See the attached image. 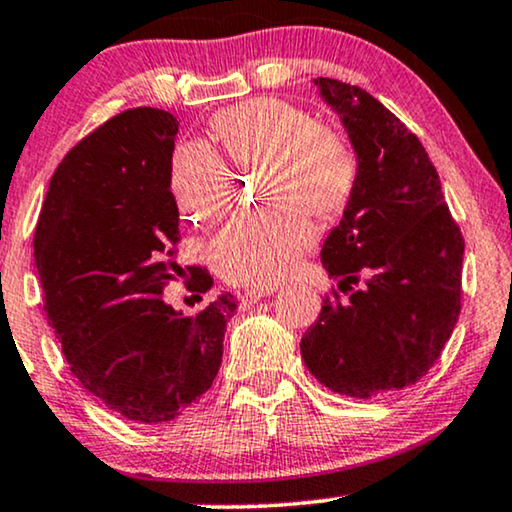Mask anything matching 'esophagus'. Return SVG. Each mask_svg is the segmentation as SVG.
Instances as JSON below:
<instances>
[{"label":"esophagus","instance_id":"obj_1","mask_svg":"<svg viewBox=\"0 0 512 512\" xmlns=\"http://www.w3.org/2000/svg\"><path fill=\"white\" fill-rule=\"evenodd\" d=\"M272 289H251V291H244L240 293V307L242 310H247V307H251L254 303H258V300L270 296Z\"/></svg>","mask_w":512,"mask_h":512}]
</instances>
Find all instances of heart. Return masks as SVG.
Here are the masks:
<instances>
[{
    "mask_svg": "<svg viewBox=\"0 0 512 512\" xmlns=\"http://www.w3.org/2000/svg\"><path fill=\"white\" fill-rule=\"evenodd\" d=\"M212 132L237 170L263 167V212L242 214L216 235L212 261L223 279L272 286L312 247L305 212L328 219L354 191L356 153L328 123L312 121L296 104L258 97L214 116ZM170 188L181 214L214 223L233 200V172L205 142H181L170 158Z\"/></svg>",
    "mask_w": 512,
    "mask_h": 512,
    "instance_id": "obj_1",
    "label": "heart"
}]
</instances>
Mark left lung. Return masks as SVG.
<instances>
[{
    "instance_id": "8db88e82",
    "label": "left lung",
    "mask_w": 512,
    "mask_h": 512,
    "mask_svg": "<svg viewBox=\"0 0 512 512\" xmlns=\"http://www.w3.org/2000/svg\"><path fill=\"white\" fill-rule=\"evenodd\" d=\"M314 86L345 125L359 172L321 247L328 275L352 293L326 296L300 354L324 387L373 398L415 384L450 340L464 237L422 142L366 90L335 79Z\"/></svg>"
}]
</instances>
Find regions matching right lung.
Wrapping results in <instances>:
<instances>
[{"label": "right lung", "instance_id": "obj_1", "mask_svg": "<svg viewBox=\"0 0 512 512\" xmlns=\"http://www.w3.org/2000/svg\"><path fill=\"white\" fill-rule=\"evenodd\" d=\"M177 132L163 109L109 118L62 158L34 233L44 312L72 375L137 424L172 422L212 387L237 310L230 293L191 317L163 300L184 275L170 191ZM188 270V289H212L205 268Z\"/></svg>", "mask_w": 512, "mask_h": 512}]
</instances>
